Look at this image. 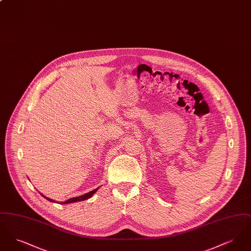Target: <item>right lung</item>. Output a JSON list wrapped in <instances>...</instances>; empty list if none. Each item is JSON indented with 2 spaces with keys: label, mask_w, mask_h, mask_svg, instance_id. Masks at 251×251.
I'll list each match as a JSON object with an SVG mask.
<instances>
[{
  "label": "right lung",
  "mask_w": 251,
  "mask_h": 251,
  "mask_svg": "<svg viewBox=\"0 0 251 251\" xmlns=\"http://www.w3.org/2000/svg\"><path fill=\"white\" fill-rule=\"evenodd\" d=\"M98 189H99V187L94 189L93 191L88 192V193H86V194H84V195H82V196H80V197L72 198V199H70V200H68V201H66L61 203H62V204H67V203L76 202V201H85V200H87V199H90V198L95 194ZM40 195H41L43 198H45L47 201H50V202H57V201H53V200H51V199H49L47 197H45V196H44V195H42V194H40Z\"/></svg>",
  "instance_id": "add662e5"
}]
</instances>
